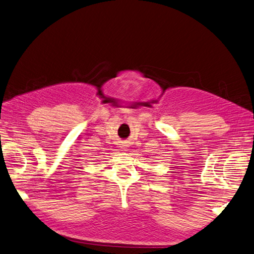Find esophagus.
Here are the masks:
<instances>
[{
  "mask_svg": "<svg viewBox=\"0 0 254 254\" xmlns=\"http://www.w3.org/2000/svg\"><path fill=\"white\" fill-rule=\"evenodd\" d=\"M122 147H123V149H126V147H127V145H122Z\"/></svg>",
  "mask_w": 254,
  "mask_h": 254,
  "instance_id": "esophagus-1",
  "label": "esophagus"
}]
</instances>
